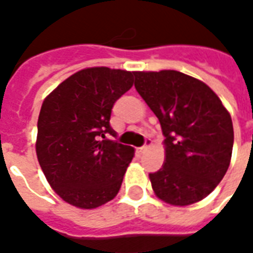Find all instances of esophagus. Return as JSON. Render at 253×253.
<instances>
[{
  "label": "esophagus",
  "mask_w": 253,
  "mask_h": 253,
  "mask_svg": "<svg viewBox=\"0 0 253 253\" xmlns=\"http://www.w3.org/2000/svg\"><path fill=\"white\" fill-rule=\"evenodd\" d=\"M150 145H152V139H146V141H145V145H143L142 148H139V152H145Z\"/></svg>",
  "instance_id": "obj_1"
}]
</instances>
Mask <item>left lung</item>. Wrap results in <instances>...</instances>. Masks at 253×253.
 Listing matches in <instances>:
<instances>
[{
	"instance_id": "obj_1",
	"label": "left lung",
	"mask_w": 253,
	"mask_h": 253,
	"mask_svg": "<svg viewBox=\"0 0 253 253\" xmlns=\"http://www.w3.org/2000/svg\"><path fill=\"white\" fill-rule=\"evenodd\" d=\"M135 89L159 118L165 163L149 173L161 201L188 206L222 180L232 159L233 123L206 84L176 70L134 72Z\"/></svg>"
}]
</instances>
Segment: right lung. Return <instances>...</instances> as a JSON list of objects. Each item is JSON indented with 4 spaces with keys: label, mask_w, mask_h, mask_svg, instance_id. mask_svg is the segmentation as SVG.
<instances>
[{
    "label": "right lung",
    "mask_w": 253,
    "mask_h": 253,
    "mask_svg": "<svg viewBox=\"0 0 253 253\" xmlns=\"http://www.w3.org/2000/svg\"><path fill=\"white\" fill-rule=\"evenodd\" d=\"M134 84V72L88 67L47 96L38 119L36 154L52 190L80 209H96L119 192L134 149L107 139L115 101Z\"/></svg>",
    "instance_id": "1"
}]
</instances>
